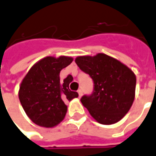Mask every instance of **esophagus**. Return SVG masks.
<instances>
[{
	"label": "esophagus",
	"mask_w": 156,
	"mask_h": 156,
	"mask_svg": "<svg viewBox=\"0 0 156 156\" xmlns=\"http://www.w3.org/2000/svg\"><path fill=\"white\" fill-rule=\"evenodd\" d=\"M78 95H79V97H81L82 95H83V90H82L81 89H79L78 90Z\"/></svg>",
	"instance_id": "obj_1"
}]
</instances>
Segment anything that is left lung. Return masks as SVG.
Masks as SVG:
<instances>
[{
  "label": "left lung",
  "instance_id": "obj_1",
  "mask_svg": "<svg viewBox=\"0 0 156 156\" xmlns=\"http://www.w3.org/2000/svg\"><path fill=\"white\" fill-rule=\"evenodd\" d=\"M75 62L94 83L93 92L82 96V104L98 122H117L130 110L134 100V73L119 61L102 53L78 56Z\"/></svg>",
  "mask_w": 156,
  "mask_h": 156
}]
</instances>
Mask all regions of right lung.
I'll list each match as a JSON object with an SVG mask.
<instances>
[{
	"label": "right lung",
	"instance_id": "obj_1",
	"mask_svg": "<svg viewBox=\"0 0 156 156\" xmlns=\"http://www.w3.org/2000/svg\"><path fill=\"white\" fill-rule=\"evenodd\" d=\"M73 60L67 56L44 57L34 65L23 78L19 101L26 114L37 125L52 127L60 123L67 113L65 103L78 96V92L69 89L72 75L60 82V72Z\"/></svg>",
	"mask_w": 156,
	"mask_h": 156
}]
</instances>
